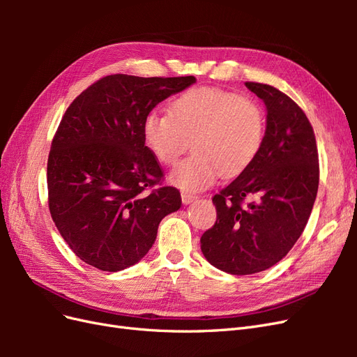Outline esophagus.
I'll return each mask as SVG.
<instances>
[{
    "label": "esophagus",
    "mask_w": 357,
    "mask_h": 357,
    "mask_svg": "<svg viewBox=\"0 0 357 357\" xmlns=\"http://www.w3.org/2000/svg\"><path fill=\"white\" fill-rule=\"evenodd\" d=\"M197 199V195H193V193L189 192H181V201L183 204H190Z\"/></svg>",
    "instance_id": "esophagus-1"
}]
</instances>
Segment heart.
Listing matches in <instances>:
<instances>
[{
  "label": "heart",
  "instance_id": "obj_1",
  "mask_svg": "<svg viewBox=\"0 0 357 357\" xmlns=\"http://www.w3.org/2000/svg\"><path fill=\"white\" fill-rule=\"evenodd\" d=\"M266 137V116L250 96L215 88H195L172 101L169 113L150 112L143 121V139L162 165L172 167L174 186L199 192L219 176H236L252 165Z\"/></svg>",
  "mask_w": 357,
  "mask_h": 357
}]
</instances>
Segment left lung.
Returning a JSON list of instances; mask_svg holds the SVG:
<instances>
[{
  "instance_id": "obj_1",
  "label": "left lung",
  "mask_w": 357,
  "mask_h": 357,
  "mask_svg": "<svg viewBox=\"0 0 357 357\" xmlns=\"http://www.w3.org/2000/svg\"><path fill=\"white\" fill-rule=\"evenodd\" d=\"M266 105L262 150L218 195V219L201 236L207 261L234 275L265 271L295 245L319 189V153L301 107L274 86L245 82ZM248 196L255 201L245 203Z\"/></svg>"
}]
</instances>
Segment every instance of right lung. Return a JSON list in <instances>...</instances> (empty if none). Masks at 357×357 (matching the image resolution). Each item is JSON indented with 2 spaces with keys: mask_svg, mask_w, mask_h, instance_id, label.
I'll return each instance as SVG.
<instances>
[{
  "mask_svg": "<svg viewBox=\"0 0 357 357\" xmlns=\"http://www.w3.org/2000/svg\"><path fill=\"white\" fill-rule=\"evenodd\" d=\"M195 82L193 75L112 74L62 116L47 159L49 210L83 262L109 273L137 264L152 248L160 220L180 208V192L159 186L164 171L144 144L143 121Z\"/></svg>",
  "mask_w": 357,
  "mask_h": 357,
  "instance_id": "right-lung-1",
  "label": "right lung"
}]
</instances>
